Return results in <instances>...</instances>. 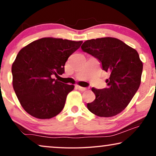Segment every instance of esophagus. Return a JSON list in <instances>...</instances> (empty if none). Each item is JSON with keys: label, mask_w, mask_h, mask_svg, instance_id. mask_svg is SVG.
<instances>
[{"label": "esophagus", "mask_w": 156, "mask_h": 156, "mask_svg": "<svg viewBox=\"0 0 156 156\" xmlns=\"http://www.w3.org/2000/svg\"><path fill=\"white\" fill-rule=\"evenodd\" d=\"M76 89H79L80 91H86L87 89V88H85V87H80V86H76Z\"/></svg>", "instance_id": "esophagus-1"}]
</instances>
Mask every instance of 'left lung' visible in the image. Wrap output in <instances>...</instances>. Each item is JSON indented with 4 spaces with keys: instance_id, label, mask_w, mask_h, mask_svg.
Masks as SVG:
<instances>
[{
    "instance_id": "1",
    "label": "left lung",
    "mask_w": 156,
    "mask_h": 156,
    "mask_svg": "<svg viewBox=\"0 0 156 156\" xmlns=\"http://www.w3.org/2000/svg\"><path fill=\"white\" fill-rule=\"evenodd\" d=\"M81 48L98 59L102 69L109 73L107 88H91L96 98L87 108L100 117L116 116L129 105L140 87L143 62L138 52L111 37L87 40Z\"/></svg>"
}]
</instances>
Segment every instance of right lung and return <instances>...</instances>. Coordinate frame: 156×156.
Returning a JSON list of instances; mask_svg holds the SVG:
<instances>
[{
    "label": "right lung",
    "mask_w": 156,
    "mask_h": 156,
    "mask_svg": "<svg viewBox=\"0 0 156 156\" xmlns=\"http://www.w3.org/2000/svg\"><path fill=\"white\" fill-rule=\"evenodd\" d=\"M82 41L43 37L21 49L12 65V87L27 114L40 119L62 112L67 96L74 88L52 79L65 73V65Z\"/></svg>",
    "instance_id": "1"
}]
</instances>
